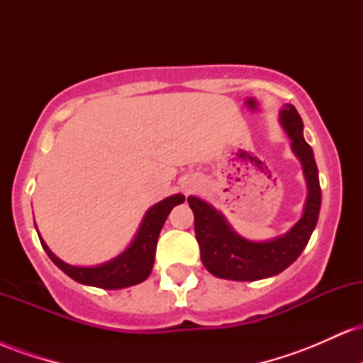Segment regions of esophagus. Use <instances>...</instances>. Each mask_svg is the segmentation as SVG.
I'll return each mask as SVG.
<instances>
[{"mask_svg": "<svg viewBox=\"0 0 363 363\" xmlns=\"http://www.w3.org/2000/svg\"><path fill=\"white\" fill-rule=\"evenodd\" d=\"M182 187H184V191H187V193H189L191 189H194V184H193V182H186V184L182 186Z\"/></svg>", "mask_w": 363, "mask_h": 363, "instance_id": "esophagus-1", "label": "esophagus"}]
</instances>
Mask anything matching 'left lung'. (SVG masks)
<instances>
[{"mask_svg": "<svg viewBox=\"0 0 363 363\" xmlns=\"http://www.w3.org/2000/svg\"><path fill=\"white\" fill-rule=\"evenodd\" d=\"M280 124L291 141V152L301 160L307 182L303 213L285 234L269 240H251L239 235L230 223L205 199L189 196L194 213V232L201 261L216 278L234 281H256L281 273L301 256L318 225L320 210L319 172L314 152L303 140V123L297 109L285 104L280 109Z\"/></svg>", "mask_w": 363, "mask_h": 363, "instance_id": "obj_1", "label": "left lung"}]
</instances>
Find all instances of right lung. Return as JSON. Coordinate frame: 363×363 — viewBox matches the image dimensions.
<instances>
[{"label": "right lung", "mask_w": 363, "mask_h": 363, "mask_svg": "<svg viewBox=\"0 0 363 363\" xmlns=\"http://www.w3.org/2000/svg\"><path fill=\"white\" fill-rule=\"evenodd\" d=\"M184 194H172L169 198L162 199L148 208L141 220L138 232L131 244L118 254L112 259L95 266H73L65 262L54 254L48 244L44 242L43 237H39L44 251L51 257V261L61 272H65L74 281L82 283L86 286H97L104 290H119L126 286L138 285L150 277L155 262V251L158 235H160L162 227L174 206L184 203Z\"/></svg>", "instance_id": "right-lung-1"}]
</instances>
